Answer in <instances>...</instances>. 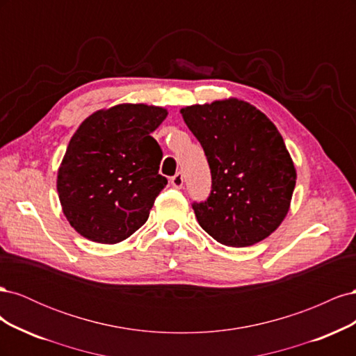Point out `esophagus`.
Masks as SVG:
<instances>
[{
  "mask_svg": "<svg viewBox=\"0 0 356 356\" xmlns=\"http://www.w3.org/2000/svg\"><path fill=\"white\" fill-rule=\"evenodd\" d=\"M170 184H172V187H175V188H181L182 186H184V177H182L181 172H178V174H175L174 177L170 178Z\"/></svg>",
  "mask_w": 356,
  "mask_h": 356,
  "instance_id": "1",
  "label": "esophagus"
}]
</instances>
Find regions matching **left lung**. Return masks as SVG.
Segmentation results:
<instances>
[{
  "mask_svg": "<svg viewBox=\"0 0 356 356\" xmlns=\"http://www.w3.org/2000/svg\"><path fill=\"white\" fill-rule=\"evenodd\" d=\"M211 169L207 200L193 202L200 227L227 246H250L282 222L296 169L281 134L248 102L229 99L181 110Z\"/></svg>",
  "mask_w": 356,
  "mask_h": 356,
  "instance_id": "1",
  "label": "left lung"
}]
</instances>
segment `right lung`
Here are the masks:
<instances>
[{
  "label": "right lung",
  "mask_w": 356,
  "mask_h": 356,
  "mask_svg": "<svg viewBox=\"0 0 356 356\" xmlns=\"http://www.w3.org/2000/svg\"><path fill=\"white\" fill-rule=\"evenodd\" d=\"M166 115L159 106L117 105L86 118L71 138L58 193L67 220L86 239L122 242L148 220L168 184L152 136Z\"/></svg>",
  "instance_id": "1"
}]
</instances>
